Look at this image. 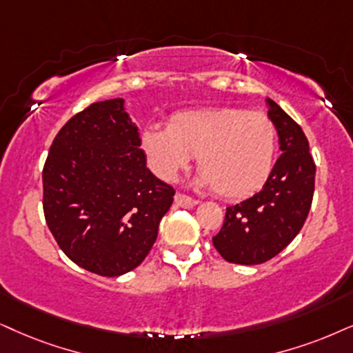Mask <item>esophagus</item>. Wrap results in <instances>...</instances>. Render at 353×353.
I'll return each instance as SVG.
<instances>
[{
	"instance_id": "34e87169",
	"label": "esophagus",
	"mask_w": 353,
	"mask_h": 353,
	"mask_svg": "<svg viewBox=\"0 0 353 353\" xmlns=\"http://www.w3.org/2000/svg\"><path fill=\"white\" fill-rule=\"evenodd\" d=\"M174 202H176L182 208H192V207H195V205L199 203L197 200L189 197V195H185V194H176V197H174Z\"/></svg>"
}]
</instances>
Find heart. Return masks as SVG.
Masks as SVG:
<instances>
[{
	"label": "heart",
	"mask_w": 353,
	"mask_h": 353,
	"mask_svg": "<svg viewBox=\"0 0 353 353\" xmlns=\"http://www.w3.org/2000/svg\"><path fill=\"white\" fill-rule=\"evenodd\" d=\"M276 128L262 112L238 107L184 110L168 128L148 127L141 146L158 177L172 181L197 154V181L223 199H246L269 179L276 156Z\"/></svg>",
	"instance_id": "1"
}]
</instances>
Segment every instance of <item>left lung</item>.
I'll list each match as a JSON object with an SVG mask.
<instances>
[{"mask_svg": "<svg viewBox=\"0 0 353 353\" xmlns=\"http://www.w3.org/2000/svg\"><path fill=\"white\" fill-rule=\"evenodd\" d=\"M265 102L282 154L257 194L226 208L213 236L220 256L241 265L262 264L283 251L305 225L314 194L316 164L306 135L276 102Z\"/></svg>", "mask_w": 353, "mask_h": 353, "instance_id": "obj_1", "label": "left lung"}]
</instances>
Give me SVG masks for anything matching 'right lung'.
<instances>
[{
  "mask_svg": "<svg viewBox=\"0 0 353 353\" xmlns=\"http://www.w3.org/2000/svg\"><path fill=\"white\" fill-rule=\"evenodd\" d=\"M123 102H94L73 115L42 171L48 230L74 264L102 276L123 275L145 261L176 194L146 168Z\"/></svg>",
  "mask_w": 353,
  "mask_h": 353,
  "instance_id": "1",
  "label": "right lung"
}]
</instances>
